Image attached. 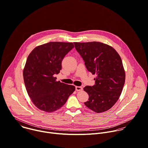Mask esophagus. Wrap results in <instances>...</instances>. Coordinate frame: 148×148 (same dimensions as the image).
Returning a JSON list of instances; mask_svg holds the SVG:
<instances>
[{
	"mask_svg": "<svg viewBox=\"0 0 148 148\" xmlns=\"http://www.w3.org/2000/svg\"><path fill=\"white\" fill-rule=\"evenodd\" d=\"M75 88H76V91H81V90H82V89H83V88L82 87H80V86H76V87H75Z\"/></svg>",
	"mask_w": 148,
	"mask_h": 148,
	"instance_id": "esophagus-1",
	"label": "esophagus"
}]
</instances>
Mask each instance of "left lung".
Instances as JSON below:
<instances>
[{
    "label": "left lung",
    "mask_w": 148,
    "mask_h": 148,
    "mask_svg": "<svg viewBox=\"0 0 148 148\" xmlns=\"http://www.w3.org/2000/svg\"><path fill=\"white\" fill-rule=\"evenodd\" d=\"M73 43L87 69L97 75L95 84L84 88L89 96L84 105L96 113L105 112L119 99L124 84L121 58L113 47L101 42Z\"/></svg>",
    "instance_id": "1"
}]
</instances>
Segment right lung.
Masks as SVG:
<instances>
[{
  "label": "right lung",
  "instance_id": "1",
  "mask_svg": "<svg viewBox=\"0 0 148 148\" xmlns=\"http://www.w3.org/2000/svg\"><path fill=\"white\" fill-rule=\"evenodd\" d=\"M72 43L49 42L35 47L28 57L23 71L25 86L34 105L53 112L61 108L75 87L60 81L56 75L62 69L63 58L73 48Z\"/></svg>",
  "mask_w": 148,
  "mask_h": 148
}]
</instances>
